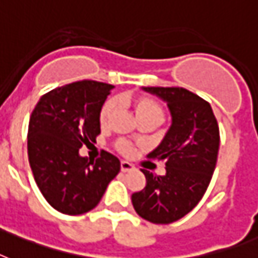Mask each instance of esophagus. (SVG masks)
I'll use <instances>...</instances> for the list:
<instances>
[{
	"instance_id": "34e87169",
	"label": "esophagus",
	"mask_w": 258,
	"mask_h": 258,
	"mask_svg": "<svg viewBox=\"0 0 258 258\" xmlns=\"http://www.w3.org/2000/svg\"><path fill=\"white\" fill-rule=\"evenodd\" d=\"M133 169H135V167H134L131 163L124 162V160L120 163V171H122V172H128V171H133Z\"/></svg>"
}]
</instances>
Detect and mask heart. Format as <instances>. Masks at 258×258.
<instances>
[{"instance_id": "1", "label": "heart", "mask_w": 258, "mask_h": 258, "mask_svg": "<svg viewBox=\"0 0 258 258\" xmlns=\"http://www.w3.org/2000/svg\"><path fill=\"white\" fill-rule=\"evenodd\" d=\"M123 100L128 102L133 106L135 111L136 118L142 120V119H155L158 122H162L163 116H164V111L162 106L154 100L152 98L144 95H136V96H124ZM115 110H116V102L114 99L107 100L103 104V107L100 110L99 114V122L102 125H107L108 122L112 118ZM116 150L123 155H131L134 152L133 144L127 142V140H119L116 143Z\"/></svg>"}]
</instances>
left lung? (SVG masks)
Masks as SVG:
<instances>
[{"instance_id":"left-lung-1","label":"left lung","mask_w":258,"mask_h":258,"mask_svg":"<svg viewBox=\"0 0 258 258\" xmlns=\"http://www.w3.org/2000/svg\"><path fill=\"white\" fill-rule=\"evenodd\" d=\"M167 103L172 124L148 158L164 160L165 175L142 169L147 184L131 196L136 213L154 224H171L198 205L216 167L219 124L211 104L183 87H143Z\"/></svg>"}]
</instances>
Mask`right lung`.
Returning a JSON list of instances; mask_svg holds the SVG:
<instances>
[{"mask_svg": "<svg viewBox=\"0 0 258 258\" xmlns=\"http://www.w3.org/2000/svg\"><path fill=\"white\" fill-rule=\"evenodd\" d=\"M112 89L96 81L69 83L42 95L31 112L29 163L41 194L58 212L82 215L95 208L120 171L110 152L95 162L79 155L100 134V110Z\"/></svg>", "mask_w": 258, "mask_h": 258, "instance_id": "add662e5", "label": "right lung"}]
</instances>
